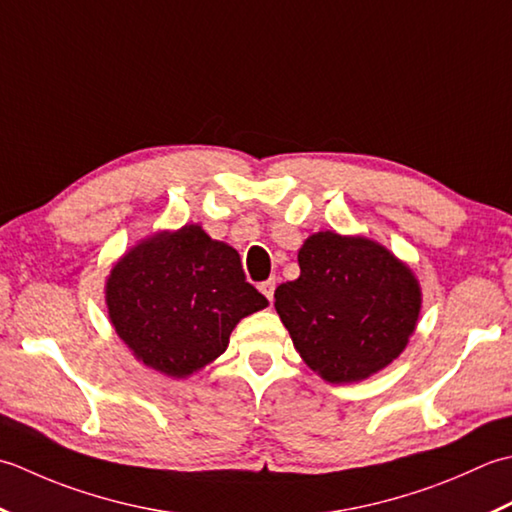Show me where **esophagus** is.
<instances>
[{
    "label": "esophagus",
    "mask_w": 512,
    "mask_h": 512,
    "mask_svg": "<svg viewBox=\"0 0 512 512\" xmlns=\"http://www.w3.org/2000/svg\"><path fill=\"white\" fill-rule=\"evenodd\" d=\"M260 294H263L267 300H274V291H276V280L269 278V280H263V283L258 285Z\"/></svg>",
    "instance_id": "esophagus-1"
}]
</instances>
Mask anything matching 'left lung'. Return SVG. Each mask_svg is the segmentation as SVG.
I'll return each mask as SVG.
<instances>
[{"label": "left lung", "instance_id": "1", "mask_svg": "<svg viewBox=\"0 0 512 512\" xmlns=\"http://www.w3.org/2000/svg\"><path fill=\"white\" fill-rule=\"evenodd\" d=\"M300 276L276 289L294 347L322 380L360 382L404 351L420 316L413 271L364 236L318 232L298 252Z\"/></svg>", "mask_w": 512, "mask_h": 512}]
</instances>
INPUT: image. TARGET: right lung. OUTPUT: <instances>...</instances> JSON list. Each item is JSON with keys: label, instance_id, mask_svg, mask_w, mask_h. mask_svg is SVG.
<instances>
[{"label": "right lung", "instance_id": "obj_1", "mask_svg": "<svg viewBox=\"0 0 512 512\" xmlns=\"http://www.w3.org/2000/svg\"><path fill=\"white\" fill-rule=\"evenodd\" d=\"M108 316L145 367L187 378L227 349L229 333L269 302L245 280L234 247L201 225L134 245L106 283Z\"/></svg>", "mask_w": 512, "mask_h": 512}]
</instances>
